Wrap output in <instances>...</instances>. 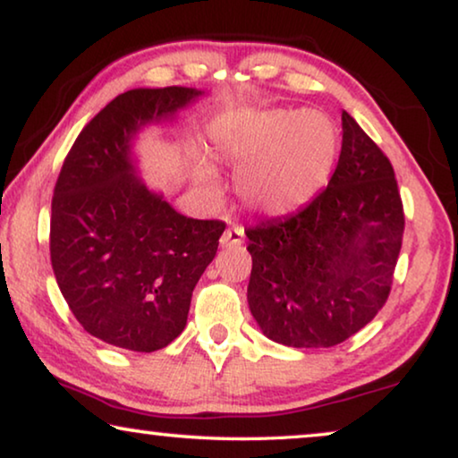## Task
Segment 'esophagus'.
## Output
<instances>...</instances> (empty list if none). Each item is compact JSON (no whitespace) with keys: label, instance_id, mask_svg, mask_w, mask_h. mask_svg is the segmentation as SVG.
Here are the masks:
<instances>
[{"label":"esophagus","instance_id":"obj_1","mask_svg":"<svg viewBox=\"0 0 458 458\" xmlns=\"http://www.w3.org/2000/svg\"><path fill=\"white\" fill-rule=\"evenodd\" d=\"M244 242V230L242 228H228L226 232H224L222 238H220V244L224 249H230V247H241V244Z\"/></svg>","mask_w":458,"mask_h":458}]
</instances>
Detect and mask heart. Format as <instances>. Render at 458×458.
Instances as JSON below:
<instances>
[{"instance_id":"1","label":"heart","mask_w":458,"mask_h":458,"mask_svg":"<svg viewBox=\"0 0 458 458\" xmlns=\"http://www.w3.org/2000/svg\"><path fill=\"white\" fill-rule=\"evenodd\" d=\"M209 146L216 158L242 168L236 179L241 199L257 214H294L315 197L335 166L337 129L318 111L236 113L214 127ZM195 185L216 191L208 162L191 164Z\"/></svg>"}]
</instances>
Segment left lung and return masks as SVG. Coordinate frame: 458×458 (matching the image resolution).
I'll return each mask as SVG.
<instances>
[{"label": "left lung", "mask_w": 458, "mask_h": 458, "mask_svg": "<svg viewBox=\"0 0 458 458\" xmlns=\"http://www.w3.org/2000/svg\"><path fill=\"white\" fill-rule=\"evenodd\" d=\"M329 185L296 214L247 230V300L263 335L288 347H333L385 306L403 241L397 179L356 119Z\"/></svg>", "instance_id": "obj_1"}]
</instances>
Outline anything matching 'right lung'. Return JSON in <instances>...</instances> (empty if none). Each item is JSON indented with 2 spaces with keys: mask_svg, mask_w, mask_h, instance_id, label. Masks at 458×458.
<instances>
[{
  "mask_svg": "<svg viewBox=\"0 0 458 458\" xmlns=\"http://www.w3.org/2000/svg\"><path fill=\"white\" fill-rule=\"evenodd\" d=\"M197 88H133L108 102L67 154L51 203L55 279L84 329L149 353L187 325L191 296L214 261L224 222L193 220L141 181L133 141L170 123Z\"/></svg>",
  "mask_w": 458,
  "mask_h": 458,
  "instance_id": "add662e5",
  "label": "right lung"
}]
</instances>
